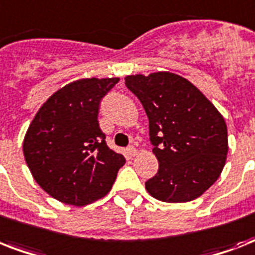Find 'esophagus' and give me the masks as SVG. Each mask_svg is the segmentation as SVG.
Returning a JSON list of instances; mask_svg holds the SVG:
<instances>
[{
  "label": "esophagus",
  "mask_w": 255,
  "mask_h": 255,
  "mask_svg": "<svg viewBox=\"0 0 255 255\" xmlns=\"http://www.w3.org/2000/svg\"><path fill=\"white\" fill-rule=\"evenodd\" d=\"M127 153L129 156H136V155H137V149H136L133 145H131V147L127 148Z\"/></svg>",
  "instance_id": "esophagus-1"
}]
</instances>
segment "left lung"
<instances>
[{
  "mask_svg": "<svg viewBox=\"0 0 255 255\" xmlns=\"http://www.w3.org/2000/svg\"><path fill=\"white\" fill-rule=\"evenodd\" d=\"M143 104L159 161L145 182L152 197L188 202L213 185L225 167L228 128L214 104L188 79L169 71L124 78Z\"/></svg>",
  "mask_w": 255,
  "mask_h": 255,
  "instance_id": "8db88e82",
  "label": "left lung"
}]
</instances>
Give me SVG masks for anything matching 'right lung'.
<instances>
[{
	"mask_svg": "<svg viewBox=\"0 0 255 255\" xmlns=\"http://www.w3.org/2000/svg\"><path fill=\"white\" fill-rule=\"evenodd\" d=\"M119 78H85L54 92L23 139V156L37 184L58 201L85 206L111 190L126 163L106 144L98 112Z\"/></svg>",
	"mask_w": 255,
	"mask_h": 255,
	"instance_id": "add662e5",
	"label": "right lung"
}]
</instances>
